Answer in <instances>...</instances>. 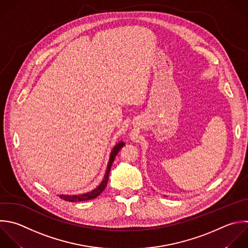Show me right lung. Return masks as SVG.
<instances>
[{
  "instance_id": "add662e5",
  "label": "right lung",
  "mask_w": 248,
  "mask_h": 248,
  "mask_svg": "<svg viewBox=\"0 0 248 248\" xmlns=\"http://www.w3.org/2000/svg\"><path fill=\"white\" fill-rule=\"evenodd\" d=\"M124 145H125V142L122 141V140L117 142L114 145V147L112 148V150L110 152V155H109V159H108V167H107V170H106V173L104 175V179L102 180V182L95 189H93L90 192H87V193H84V194H79V195H58V196H60L61 199H63V200H65L67 202H74L88 201V200H92V199H95L96 197H98L105 190V188H106V186L108 184V175H109V171H110L112 163L114 161V158L117 155V153L119 152V150Z\"/></svg>"
}]
</instances>
